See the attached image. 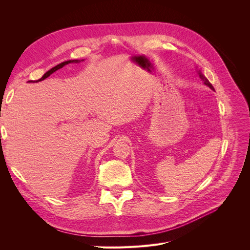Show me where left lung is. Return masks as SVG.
<instances>
[{"mask_svg": "<svg viewBox=\"0 0 250 250\" xmlns=\"http://www.w3.org/2000/svg\"><path fill=\"white\" fill-rule=\"evenodd\" d=\"M199 75H200V78L202 79V80L204 81V83H205V84H206L207 86H208V87H209V88H211V89L215 90V89H214V87H213V85H212L211 83H209V82H208V79H207V78L205 77V75H204V74H202V73L200 72V73H199Z\"/></svg>", "mask_w": 250, "mask_h": 250, "instance_id": "left-lung-1", "label": "left lung"}]
</instances>
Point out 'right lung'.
<instances>
[{"label": "right lung", "instance_id": "right-lung-1", "mask_svg": "<svg viewBox=\"0 0 250 250\" xmlns=\"http://www.w3.org/2000/svg\"><path fill=\"white\" fill-rule=\"evenodd\" d=\"M78 62V61L77 60H74V61H67V62H62V63H60V64H58V65H56V67H54L52 69H50L48 72H46L41 79H39V80H36V81H29V82H38V81H42V80H44L45 78H47L48 76H50L52 73L54 72H56V71H58L59 69H61V68H62L63 65H65V64H68V63H70V62Z\"/></svg>", "mask_w": 250, "mask_h": 250}]
</instances>
